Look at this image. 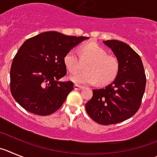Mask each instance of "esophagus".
I'll return each mask as SVG.
<instances>
[{"label": "esophagus", "instance_id": "34e87169", "mask_svg": "<svg viewBox=\"0 0 157 157\" xmlns=\"http://www.w3.org/2000/svg\"><path fill=\"white\" fill-rule=\"evenodd\" d=\"M73 87H74V90H81V89L84 88V87H83V86L77 85V84H74Z\"/></svg>", "mask_w": 157, "mask_h": 157}]
</instances>
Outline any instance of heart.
<instances>
[{
    "label": "heart",
    "mask_w": 157,
    "mask_h": 157,
    "mask_svg": "<svg viewBox=\"0 0 157 157\" xmlns=\"http://www.w3.org/2000/svg\"><path fill=\"white\" fill-rule=\"evenodd\" d=\"M79 59L77 52L71 50L64 56L63 62L70 73H75L81 68L82 63L87 62L81 73H73L69 77L75 84L107 85L112 83L120 71V61L117 57L108 55V52L94 42L86 44L80 48Z\"/></svg>",
    "instance_id": "heart-1"
}]
</instances>
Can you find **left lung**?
Wrapping results in <instances>:
<instances>
[{
    "instance_id": "left-lung-1",
    "label": "left lung",
    "mask_w": 157,
    "mask_h": 157,
    "mask_svg": "<svg viewBox=\"0 0 157 157\" xmlns=\"http://www.w3.org/2000/svg\"><path fill=\"white\" fill-rule=\"evenodd\" d=\"M120 61V71L113 81L101 89H94L85 105L93 121L102 125L118 124L135 115L141 105L146 77L140 56L126 43L105 40Z\"/></svg>"
}]
</instances>
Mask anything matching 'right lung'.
Returning a JSON list of instances; mask_svg holds the SVG:
<instances>
[{"label": "right lung", "instance_id": "obj_1", "mask_svg": "<svg viewBox=\"0 0 157 157\" xmlns=\"http://www.w3.org/2000/svg\"><path fill=\"white\" fill-rule=\"evenodd\" d=\"M87 39L48 31L26 40L10 71V89L15 101L36 115L48 116L59 109L73 90V82L60 80L66 74L64 56Z\"/></svg>", "mask_w": 157, "mask_h": 157}]
</instances>
